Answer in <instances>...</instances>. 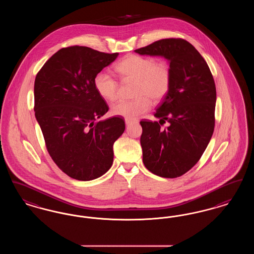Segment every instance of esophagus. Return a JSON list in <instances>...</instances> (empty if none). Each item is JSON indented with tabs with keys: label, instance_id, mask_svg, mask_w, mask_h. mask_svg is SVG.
<instances>
[{
	"label": "esophagus",
	"instance_id": "1",
	"mask_svg": "<svg viewBox=\"0 0 254 254\" xmlns=\"http://www.w3.org/2000/svg\"><path fill=\"white\" fill-rule=\"evenodd\" d=\"M125 122H126V125H127V126H129V125H131L134 121H132V120H128V119H126Z\"/></svg>",
	"mask_w": 254,
	"mask_h": 254
}]
</instances>
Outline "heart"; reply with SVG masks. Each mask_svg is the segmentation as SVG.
<instances>
[{
  "instance_id": "heart-1",
  "label": "heart",
  "mask_w": 254,
  "mask_h": 254,
  "mask_svg": "<svg viewBox=\"0 0 254 254\" xmlns=\"http://www.w3.org/2000/svg\"><path fill=\"white\" fill-rule=\"evenodd\" d=\"M115 70L125 82H136L132 101H121L111 108L114 116L135 120L151 107V101L159 102L169 92L171 71L164 61L156 62L151 57L127 55L116 65ZM98 94L105 100L113 102L118 98L119 83L107 72H100L94 78Z\"/></svg>"
}]
</instances>
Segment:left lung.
Here are the masks:
<instances>
[{"label":"left lung","instance_id":"left-lung-1","mask_svg":"<svg viewBox=\"0 0 254 254\" xmlns=\"http://www.w3.org/2000/svg\"><path fill=\"white\" fill-rule=\"evenodd\" d=\"M169 61L171 84L156 109L159 122L141 121L145 168L164 178H176L200 160L214 130L216 87L205 59L184 39H163L134 50ZM168 121L169 127L160 126Z\"/></svg>","mask_w":254,"mask_h":254}]
</instances>
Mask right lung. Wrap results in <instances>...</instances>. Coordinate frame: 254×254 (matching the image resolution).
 I'll return each instance as SVG.
<instances>
[{"label":"right lung","instance_id":"right-lung-1","mask_svg":"<svg viewBox=\"0 0 254 254\" xmlns=\"http://www.w3.org/2000/svg\"><path fill=\"white\" fill-rule=\"evenodd\" d=\"M73 46L53 54L34 83V111L49 155L66 175L79 181L101 177L113 163V144L125 131L121 117L97 121L109 106L94 78L117 58Z\"/></svg>","mask_w":254,"mask_h":254}]
</instances>
